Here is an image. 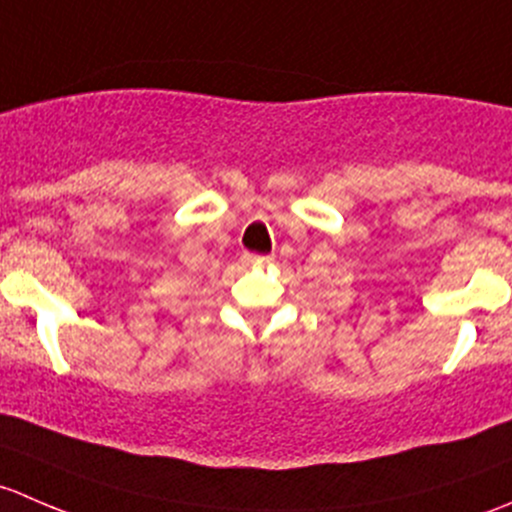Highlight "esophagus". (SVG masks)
<instances>
[{
	"instance_id": "obj_1",
	"label": "esophagus",
	"mask_w": 512,
	"mask_h": 512,
	"mask_svg": "<svg viewBox=\"0 0 512 512\" xmlns=\"http://www.w3.org/2000/svg\"><path fill=\"white\" fill-rule=\"evenodd\" d=\"M245 262L247 265H270L272 257L270 255H250V252H247Z\"/></svg>"
}]
</instances>
